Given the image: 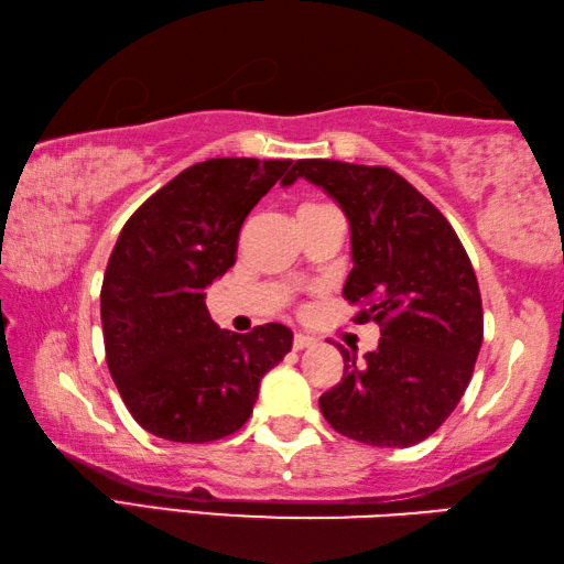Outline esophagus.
<instances>
[{
  "instance_id": "34e87169",
  "label": "esophagus",
  "mask_w": 564,
  "mask_h": 564,
  "mask_svg": "<svg viewBox=\"0 0 564 564\" xmlns=\"http://www.w3.org/2000/svg\"><path fill=\"white\" fill-rule=\"evenodd\" d=\"M312 344H314V339H312V337H307V334H294V339H292V347H294V351L307 349V347H312Z\"/></svg>"
}]
</instances>
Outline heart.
Listing matches in <instances>:
<instances>
[{
  "label": "heart",
  "instance_id": "heart-1",
  "mask_svg": "<svg viewBox=\"0 0 564 564\" xmlns=\"http://www.w3.org/2000/svg\"><path fill=\"white\" fill-rule=\"evenodd\" d=\"M317 207H324V205H317V203H304L300 207V213H307V210H317Z\"/></svg>",
  "mask_w": 564,
  "mask_h": 564
}]
</instances>
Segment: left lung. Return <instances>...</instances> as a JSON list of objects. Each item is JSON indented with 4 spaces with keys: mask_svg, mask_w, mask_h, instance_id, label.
<instances>
[{
    "mask_svg": "<svg viewBox=\"0 0 564 564\" xmlns=\"http://www.w3.org/2000/svg\"><path fill=\"white\" fill-rule=\"evenodd\" d=\"M297 177L347 215L354 267L344 300L361 304L359 324L381 327L364 361L339 349L344 377L319 409L334 431L367 446H416L458 406L476 367L482 304L473 264L438 207L391 167L304 158L282 185Z\"/></svg>",
    "mask_w": 564,
    "mask_h": 564,
    "instance_id": "1",
    "label": "left lung"
}]
</instances>
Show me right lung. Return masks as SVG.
Wrapping results in <instances>:
<instances>
[{
    "label": "right lung",
    "mask_w": 564,
    "mask_h": 564,
    "mask_svg": "<svg viewBox=\"0 0 564 564\" xmlns=\"http://www.w3.org/2000/svg\"><path fill=\"white\" fill-rule=\"evenodd\" d=\"M292 161L210 158L128 217L108 260L101 324L108 371L141 429L175 443L240 431L267 371L292 349V329H220L207 288L235 264L237 237Z\"/></svg>",
    "instance_id": "add662e5"
}]
</instances>
